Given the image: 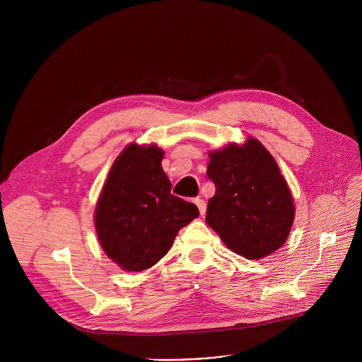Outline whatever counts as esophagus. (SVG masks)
Masks as SVG:
<instances>
[{
    "mask_svg": "<svg viewBox=\"0 0 362 362\" xmlns=\"http://www.w3.org/2000/svg\"><path fill=\"white\" fill-rule=\"evenodd\" d=\"M194 202H195V204H197V206H198L199 214H201V216H204V214H205V211H206V204H205V201H204L202 198H197V199H194Z\"/></svg>",
    "mask_w": 362,
    "mask_h": 362,
    "instance_id": "1",
    "label": "esophagus"
}]
</instances>
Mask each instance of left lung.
<instances>
[{
  "label": "left lung",
  "mask_w": 362,
  "mask_h": 362,
  "mask_svg": "<svg viewBox=\"0 0 362 362\" xmlns=\"http://www.w3.org/2000/svg\"><path fill=\"white\" fill-rule=\"evenodd\" d=\"M206 176L216 185L206 223L227 248L261 259L286 242L295 204L270 152L254 138L210 152Z\"/></svg>",
  "instance_id": "obj_1"
}]
</instances>
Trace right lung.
I'll return each mask as SVG.
<instances>
[{
  "label": "right lung",
  "mask_w": 362,
  "mask_h": 362,
  "mask_svg": "<svg viewBox=\"0 0 362 362\" xmlns=\"http://www.w3.org/2000/svg\"><path fill=\"white\" fill-rule=\"evenodd\" d=\"M164 152L130 144L114 161L95 208L101 248L126 272L157 264L176 235L199 216L195 204L171 195Z\"/></svg>",
  "instance_id": "1"
}]
</instances>
